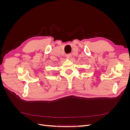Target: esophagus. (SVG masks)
<instances>
[{"label": "esophagus", "instance_id": "esophagus-1", "mask_svg": "<svg viewBox=\"0 0 130 130\" xmlns=\"http://www.w3.org/2000/svg\"><path fill=\"white\" fill-rule=\"evenodd\" d=\"M66 57H67V58L68 59H70V58H72V54H68L67 55Z\"/></svg>", "mask_w": 130, "mask_h": 130}]
</instances>
